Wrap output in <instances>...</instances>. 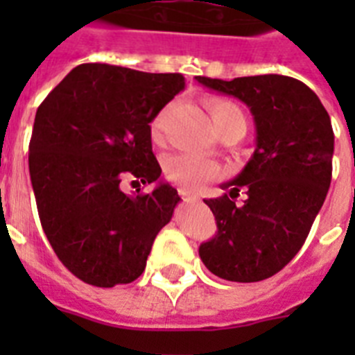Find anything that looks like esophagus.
Here are the masks:
<instances>
[{"label": "esophagus", "mask_w": 355, "mask_h": 355, "mask_svg": "<svg viewBox=\"0 0 355 355\" xmlns=\"http://www.w3.org/2000/svg\"><path fill=\"white\" fill-rule=\"evenodd\" d=\"M178 192H180V196L183 197L184 200H197V196L193 192H190V190H188V188H180V190H178Z\"/></svg>", "instance_id": "esophagus-1"}]
</instances>
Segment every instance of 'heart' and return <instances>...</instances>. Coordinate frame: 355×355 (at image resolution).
Listing matches in <instances>:
<instances>
[{"label": "heart", "mask_w": 355, "mask_h": 355, "mask_svg": "<svg viewBox=\"0 0 355 355\" xmlns=\"http://www.w3.org/2000/svg\"><path fill=\"white\" fill-rule=\"evenodd\" d=\"M208 112L211 115L216 133H222L225 130H240L241 133H245V115L236 103L227 101V99H209ZM165 119H167V110L162 112L153 122L155 139L162 137ZM163 172L168 181L183 188H197L199 184L209 180H216L218 175H222V168L218 163L196 155H188V153H178V155L168 156L163 163Z\"/></svg>", "instance_id": "b5f03b06"}]
</instances>
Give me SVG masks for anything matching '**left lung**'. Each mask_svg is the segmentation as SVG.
I'll use <instances>...</instances> for the list:
<instances>
[{
  "mask_svg": "<svg viewBox=\"0 0 355 355\" xmlns=\"http://www.w3.org/2000/svg\"><path fill=\"white\" fill-rule=\"evenodd\" d=\"M200 85L238 97L256 122V150L225 193L205 200L218 233L199 247L211 274L256 283L272 277L302 249L332 178L334 133L327 110L306 83L281 74L196 76ZM246 192L241 205L234 200Z\"/></svg>",
  "mask_w": 355,
  "mask_h": 355,
  "instance_id": "left-lung-1",
  "label": "left lung"
}]
</instances>
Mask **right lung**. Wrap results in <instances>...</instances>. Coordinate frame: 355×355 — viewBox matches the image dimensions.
<instances>
[{"instance_id":"add662e5","label":"right lung","mask_w":355,"mask_h":355,"mask_svg":"<svg viewBox=\"0 0 355 355\" xmlns=\"http://www.w3.org/2000/svg\"><path fill=\"white\" fill-rule=\"evenodd\" d=\"M183 89V74L81 64L40 103L31 187L53 250L83 283L112 288L140 277L171 222L181 200L171 184L128 196L121 183L158 182L149 124Z\"/></svg>"}]
</instances>
